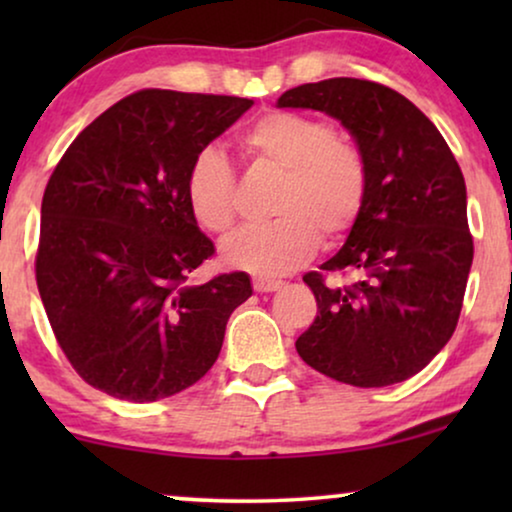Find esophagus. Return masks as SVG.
<instances>
[{"label": "esophagus", "instance_id": "34e87169", "mask_svg": "<svg viewBox=\"0 0 512 512\" xmlns=\"http://www.w3.org/2000/svg\"><path fill=\"white\" fill-rule=\"evenodd\" d=\"M282 289V282L279 279H268V277H254V291L258 293H272Z\"/></svg>", "mask_w": 512, "mask_h": 512}]
</instances>
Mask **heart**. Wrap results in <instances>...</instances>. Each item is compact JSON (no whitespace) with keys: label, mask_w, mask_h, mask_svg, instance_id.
I'll use <instances>...</instances> for the list:
<instances>
[{"label":"heart","mask_w":512,"mask_h":512,"mask_svg":"<svg viewBox=\"0 0 512 512\" xmlns=\"http://www.w3.org/2000/svg\"><path fill=\"white\" fill-rule=\"evenodd\" d=\"M249 160L284 174L277 193V221L249 226L221 247L223 261L254 275H284L319 244L352 228L366 198V160L361 151L319 118L270 111L240 137ZM235 170L223 151L205 146L186 174V200L195 221L209 233H228L237 216Z\"/></svg>","instance_id":"obj_1"}]
</instances>
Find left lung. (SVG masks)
<instances>
[{"label":"left lung","instance_id":"obj_1","mask_svg":"<svg viewBox=\"0 0 512 512\" xmlns=\"http://www.w3.org/2000/svg\"><path fill=\"white\" fill-rule=\"evenodd\" d=\"M277 107L324 111L366 160V198L347 242L324 271H352L349 287L323 272L303 282L317 319L296 340L307 366L354 387L417 375L452 338L473 263L466 184L436 125L396 90L363 79L291 88Z\"/></svg>","mask_w":512,"mask_h":512}]
</instances>
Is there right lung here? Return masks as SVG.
Here are the masks:
<instances>
[{"label":"right lung","instance_id":"1","mask_svg":"<svg viewBox=\"0 0 512 512\" xmlns=\"http://www.w3.org/2000/svg\"><path fill=\"white\" fill-rule=\"evenodd\" d=\"M251 104L139 90L97 116L53 170L37 286L58 345L90 387L151 403L188 389L219 359L251 279L191 282L214 244L188 207L186 174Z\"/></svg>","mask_w":512,"mask_h":512}]
</instances>
